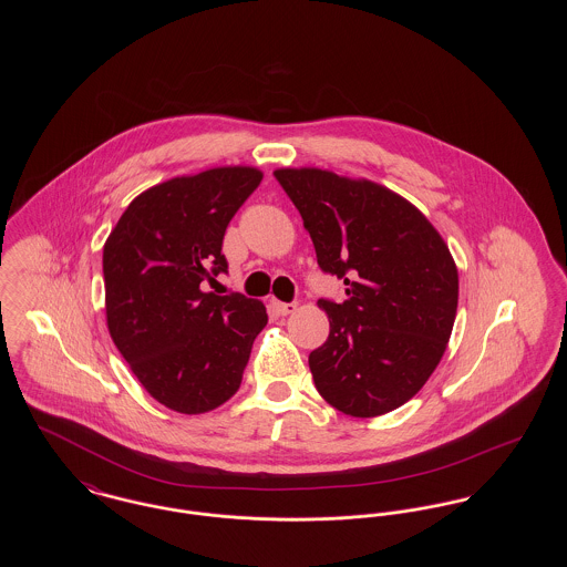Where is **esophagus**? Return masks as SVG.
Wrapping results in <instances>:
<instances>
[{"instance_id":"1","label":"esophagus","mask_w":567,"mask_h":567,"mask_svg":"<svg viewBox=\"0 0 567 567\" xmlns=\"http://www.w3.org/2000/svg\"><path fill=\"white\" fill-rule=\"evenodd\" d=\"M271 306H274V310L280 315V317H287V315H293L297 310V303H285V301H276V299H271Z\"/></svg>"}]
</instances>
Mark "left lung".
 Wrapping results in <instances>:
<instances>
[{
    "instance_id": "8db88e82",
    "label": "left lung",
    "mask_w": 567,
    "mask_h": 567,
    "mask_svg": "<svg viewBox=\"0 0 567 567\" xmlns=\"http://www.w3.org/2000/svg\"><path fill=\"white\" fill-rule=\"evenodd\" d=\"M321 270L347 299H319L329 338L310 352L317 391L336 410L370 419L412 400L437 368L455 323L457 264L414 204L368 178L321 167H278Z\"/></svg>"
}]
</instances>
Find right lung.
Segmentation results:
<instances>
[{"label":"right lung","instance_id":"obj_1","mask_svg":"<svg viewBox=\"0 0 567 567\" xmlns=\"http://www.w3.org/2000/svg\"><path fill=\"white\" fill-rule=\"evenodd\" d=\"M264 172L223 165L142 190L104 244L106 323L140 384L181 414L225 404L243 382L264 301L204 291L227 270L223 236Z\"/></svg>","mask_w":567,"mask_h":567}]
</instances>
